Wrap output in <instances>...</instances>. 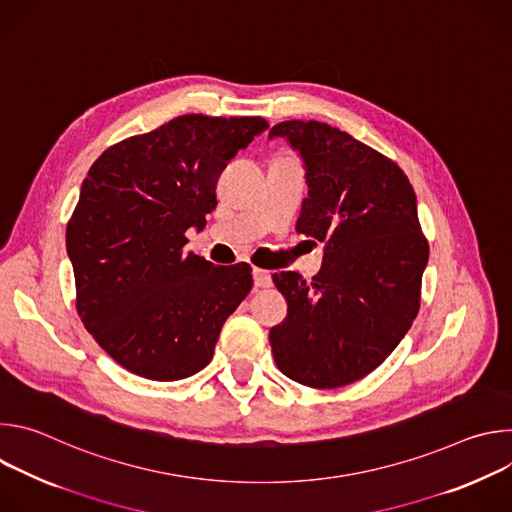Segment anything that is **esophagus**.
<instances>
[{
	"label": "esophagus",
	"instance_id": "34e87169",
	"mask_svg": "<svg viewBox=\"0 0 512 512\" xmlns=\"http://www.w3.org/2000/svg\"><path fill=\"white\" fill-rule=\"evenodd\" d=\"M253 281H255V287H271L273 279H271V273L265 271V269H253Z\"/></svg>",
	"mask_w": 512,
	"mask_h": 512
}]
</instances>
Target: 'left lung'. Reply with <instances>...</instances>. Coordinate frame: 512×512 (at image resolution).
Listing matches in <instances>:
<instances>
[{"instance_id": "8db88e82", "label": "left lung", "mask_w": 512, "mask_h": 512, "mask_svg": "<svg viewBox=\"0 0 512 512\" xmlns=\"http://www.w3.org/2000/svg\"><path fill=\"white\" fill-rule=\"evenodd\" d=\"M269 137L300 154L308 198L298 231L324 243L310 283L273 275L289 306L269 332L273 358L291 381L344 387L373 373L417 316L429 259L417 198L395 162L328 123L283 121Z\"/></svg>"}]
</instances>
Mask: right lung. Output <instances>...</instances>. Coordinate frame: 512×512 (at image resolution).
<instances>
[{
    "label": "right lung",
    "instance_id": "right-lung-1",
    "mask_svg": "<svg viewBox=\"0 0 512 512\" xmlns=\"http://www.w3.org/2000/svg\"><path fill=\"white\" fill-rule=\"evenodd\" d=\"M261 117L182 115L123 139L91 166L66 227L79 316L133 375L202 371L225 320L253 287L251 267L184 253L216 208V180L267 129Z\"/></svg>",
    "mask_w": 512,
    "mask_h": 512
}]
</instances>
